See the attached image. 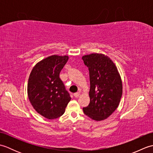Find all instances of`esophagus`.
Listing matches in <instances>:
<instances>
[{
	"label": "esophagus",
	"mask_w": 153,
	"mask_h": 153,
	"mask_svg": "<svg viewBox=\"0 0 153 153\" xmlns=\"http://www.w3.org/2000/svg\"><path fill=\"white\" fill-rule=\"evenodd\" d=\"M79 95H80V93L79 92H77V93H75L74 94V96L77 98V97H78L79 96Z\"/></svg>",
	"instance_id": "1"
}]
</instances>
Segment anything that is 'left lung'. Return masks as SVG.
Masks as SVG:
<instances>
[{
  "mask_svg": "<svg viewBox=\"0 0 153 153\" xmlns=\"http://www.w3.org/2000/svg\"><path fill=\"white\" fill-rule=\"evenodd\" d=\"M82 59L89 68L90 103L83 112L96 121H101L118 108L122 95L121 77L114 63L103 54L84 55Z\"/></svg>",
  "mask_w": 153,
  "mask_h": 153,
  "instance_id": "1",
  "label": "left lung"
}]
</instances>
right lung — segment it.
Listing matches in <instances>:
<instances>
[{
    "label": "right lung",
    "instance_id": "right-lung-1",
    "mask_svg": "<svg viewBox=\"0 0 153 153\" xmlns=\"http://www.w3.org/2000/svg\"><path fill=\"white\" fill-rule=\"evenodd\" d=\"M68 56L52 55L35 65L27 83V95L36 111L45 118L56 119L65 112L71 100L59 77Z\"/></svg>",
    "mask_w": 153,
    "mask_h": 153
}]
</instances>
